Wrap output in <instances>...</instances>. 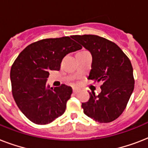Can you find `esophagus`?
Returning <instances> with one entry per match:
<instances>
[{
  "instance_id": "1",
  "label": "esophagus",
  "mask_w": 148,
  "mask_h": 148,
  "mask_svg": "<svg viewBox=\"0 0 148 148\" xmlns=\"http://www.w3.org/2000/svg\"><path fill=\"white\" fill-rule=\"evenodd\" d=\"M78 91H79V89H78V88H73V92H74V94H77V93L78 92Z\"/></svg>"
}]
</instances>
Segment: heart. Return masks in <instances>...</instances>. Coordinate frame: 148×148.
I'll return each instance as SVG.
<instances>
[{"label": "heart", "instance_id": "heart-1", "mask_svg": "<svg viewBox=\"0 0 148 148\" xmlns=\"http://www.w3.org/2000/svg\"><path fill=\"white\" fill-rule=\"evenodd\" d=\"M81 52H84V51H81Z\"/></svg>", "mask_w": 148, "mask_h": 148}]
</instances>
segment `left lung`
I'll return each instance as SVG.
<instances>
[{
	"label": "left lung",
	"mask_w": 148,
	"mask_h": 148,
	"mask_svg": "<svg viewBox=\"0 0 148 148\" xmlns=\"http://www.w3.org/2000/svg\"><path fill=\"white\" fill-rule=\"evenodd\" d=\"M73 39L90 51L92 64L88 78L102 83L101 92L81 107L88 117L100 123L117 119L126 108L134 88L131 60L115 43L97 35H73Z\"/></svg>",
	"instance_id": "left-lung-1"
}]
</instances>
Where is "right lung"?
Listing matches in <instances>:
<instances>
[{
  "label": "right lung",
  "instance_id": "right-lung-1",
  "mask_svg": "<svg viewBox=\"0 0 148 148\" xmlns=\"http://www.w3.org/2000/svg\"><path fill=\"white\" fill-rule=\"evenodd\" d=\"M71 37L47 38L32 43L17 56L10 69L12 95L31 121L47 124L64 113L72 88L46 84L51 71H59L67 53L81 49Z\"/></svg>",
  "mask_w": 148,
  "mask_h": 148
}]
</instances>
